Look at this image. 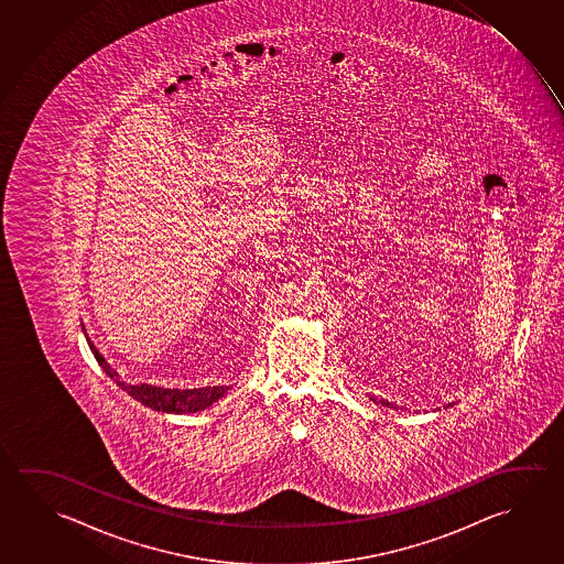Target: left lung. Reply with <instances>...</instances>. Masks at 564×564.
<instances>
[{
    "instance_id": "obj_1",
    "label": "left lung",
    "mask_w": 564,
    "mask_h": 564,
    "mask_svg": "<svg viewBox=\"0 0 564 564\" xmlns=\"http://www.w3.org/2000/svg\"><path fill=\"white\" fill-rule=\"evenodd\" d=\"M371 401H373V403H378L373 398H371ZM379 403H381V405L391 406V409H398V406L393 405V403H389V401H379Z\"/></svg>"
}]
</instances>
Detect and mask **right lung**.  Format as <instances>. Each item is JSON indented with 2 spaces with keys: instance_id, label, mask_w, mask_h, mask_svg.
<instances>
[{
  "instance_id": "1",
  "label": "right lung",
  "mask_w": 564,
  "mask_h": 564,
  "mask_svg": "<svg viewBox=\"0 0 564 564\" xmlns=\"http://www.w3.org/2000/svg\"><path fill=\"white\" fill-rule=\"evenodd\" d=\"M88 338V336H86ZM88 346L93 350L94 358L102 366V370L108 373V378L113 379L118 383V388L128 391V395L143 403L145 406H151L153 411H163V413H175V415H183V413H196L203 411L206 406L213 405L218 399L226 395L228 388L224 386H216V388H200V389H165L155 388V386H148V383H139V386H131L121 381L118 371L111 368L108 361L104 360L102 354L96 350L93 341L88 340Z\"/></svg>"
}]
</instances>
